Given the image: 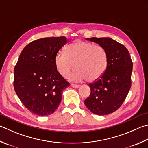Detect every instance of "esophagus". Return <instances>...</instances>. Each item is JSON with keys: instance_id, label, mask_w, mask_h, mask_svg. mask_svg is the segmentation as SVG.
<instances>
[{"instance_id": "34e87169", "label": "esophagus", "mask_w": 148, "mask_h": 148, "mask_svg": "<svg viewBox=\"0 0 148 148\" xmlns=\"http://www.w3.org/2000/svg\"><path fill=\"white\" fill-rule=\"evenodd\" d=\"M71 86L72 87H73V88H78V87H80V85H79L74 84V83H71Z\"/></svg>"}]
</instances>
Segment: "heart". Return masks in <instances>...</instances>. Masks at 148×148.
Here are the masks:
<instances>
[{
  "label": "heart",
  "instance_id": "obj_1",
  "mask_svg": "<svg viewBox=\"0 0 148 148\" xmlns=\"http://www.w3.org/2000/svg\"><path fill=\"white\" fill-rule=\"evenodd\" d=\"M54 61L56 69L63 77L68 76L74 64L76 69L68 78L72 82L87 79L92 82L105 73L108 65V58L103 47L77 40L66 47L65 52L56 53Z\"/></svg>",
  "mask_w": 148,
  "mask_h": 148
}]
</instances>
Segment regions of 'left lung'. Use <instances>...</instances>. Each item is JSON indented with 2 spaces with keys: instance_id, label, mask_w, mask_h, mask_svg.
I'll return each mask as SVG.
<instances>
[{
  "instance_id": "8db88e82",
  "label": "left lung",
  "mask_w": 148,
  "mask_h": 148,
  "mask_svg": "<svg viewBox=\"0 0 148 148\" xmlns=\"http://www.w3.org/2000/svg\"><path fill=\"white\" fill-rule=\"evenodd\" d=\"M87 40L103 47L108 58L105 73L88 85L90 95L84 101L92 113L106 115L116 111L122 106L131 86L133 62L127 48L109 37H91Z\"/></svg>"
}]
</instances>
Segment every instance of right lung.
<instances>
[{"instance_id": "1", "label": "right lung", "mask_w": 148, "mask_h": 148, "mask_svg": "<svg viewBox=\"0 0 148 148\" xmlns=\"http://www.w3.org/2000/svg\"><path fill=\"white\" fill-rule=\"evenodd\" d=\"M66 42L63 36L45 37L31 42L21 53L14 68L13 87L32 113L42 116L53 113L63 90L70 86L58 72L54 61Z\"/></svg>"}]
</instances>
